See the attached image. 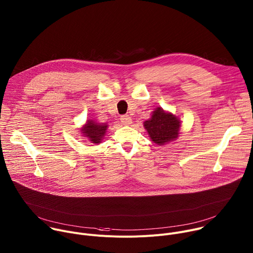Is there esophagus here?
Instances as JSON below:
<instances>
[{
    "instance_id": "obj_1",
    "label": "esophagus",
    "mask_w": 253,
    "mask_h": 253,
    "mask_svg": "<svg viewBox=\"0 0 253 253\" xmlns=\"http://www.w3.org/2000/svg\"><path fill=\"white\" fill-rule=\"evenodd\" d=\"M120 120H121L122 124L125 125V126H129V125L132 124V119H131V117L128 116V115H123V116H121Z\"/></svg>"
}]
</instances>
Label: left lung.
<instances>
[{"instance_id":"1","label":"left lung","mask_w":253,"mask_h":253,"mask_svg":"<svg viewBox=\"0 0 253 253\" xmlns=\"http://www.w3.org/2000/svg\"><path fill=\"white\" fill-rule=\"evenodd\" d=\"M143 126L148 132L150 139L157 145L163 146L178 138L181 121L171 112L157 107L150 119L144 122Z\"/></svg>"}]
</instances>
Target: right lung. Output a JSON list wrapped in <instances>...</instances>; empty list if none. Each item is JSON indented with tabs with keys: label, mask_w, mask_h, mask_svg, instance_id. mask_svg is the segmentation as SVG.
Masks as SVG:
<instances>
[{
	"label": "right lung",
	"mask_w": 253,
	"mask_h": 253,
	"mask_svg": "<svg viewBox=\"0 0 253 253\" xmlns=\"http://www.w3.org/2000/svg\"><path fill=\"white\" fill-rule=\"evenodd\" d=\"M108 125L106 123H98L95 120L89 119L81 127V135L92 144H100L106 134Z\"/></svg>",
	"instance_id": "obj_1"
}]
</instances>
